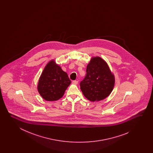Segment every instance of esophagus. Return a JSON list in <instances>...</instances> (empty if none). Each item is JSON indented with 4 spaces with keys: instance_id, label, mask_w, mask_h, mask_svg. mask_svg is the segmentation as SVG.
<instances>
[{
    "instance_id": "esophagus-1",
    "label": "esophagus",
    "mask_w": 153,
    "mask_h": 153,
    "mask_svg": "<svg viewBox=\"0 0 153 153\" xmlns=\"http://www.w3.org/2000/svg\"><path fill=\"white\" fill-rule=\"evenodd\" d=\"M72 83L73 84L77 85L78 84V80H73V81H72Z\"/></svg>"
}]
</instances>
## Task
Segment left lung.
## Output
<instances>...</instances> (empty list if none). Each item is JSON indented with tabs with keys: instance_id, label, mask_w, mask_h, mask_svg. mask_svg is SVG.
<instances>
[{
	"instance_id": "8db88e82",
	"label": "left lung",
	"mask_w": 153,
	"mask_h": 153,
	"mask_svg": "<svg viewBox=\"0 0 153 153\" xmlns=\"http://www.w3.org/2000/svg\"><path fill=\"white\" fill-rule=\"evenodd\" d=\"M115 77L104 59L100 57L91 58L86 68V75L80 82V89L89 101H101L113 91Z\"/></svg>"
}]
</instances>
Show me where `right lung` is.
Listing matches in <instances>:
<instances>
[{
    "label": "right lung",
    "mask_w": 153,
    "mask_h": 153,
    "mask_svg": "<svg viewBox=\"0 0 153 153\" xmlns=\"http://www.w3.org/2000/svg\"><path fill=\"white\" fill-rule=\"evenodd\" d=\"M71 81L67 73L51 60L44 69L38 84V91L45 100L54 101L62 97Z\"/></svg>",
    "instance_id": "add662e5"
}]
</instances>
